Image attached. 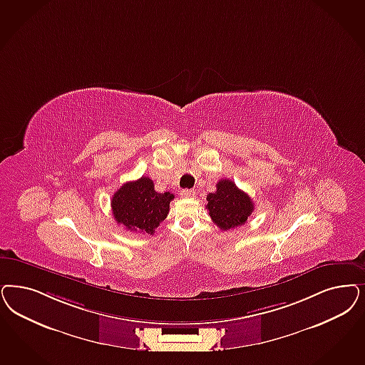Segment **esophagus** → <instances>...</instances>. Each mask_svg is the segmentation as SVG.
<instances>
[{
	"instance_id": "1",
	"label": "esophagus",
	"mask_w": 365,
	"mask_h": 365,
	"mask_svg": "<svg viewBox=\"0 0 365 365\" xmlns=\"http://www.w3.org/2000/svg\"><path fill=\"white\" fill-rule=\"evenodd\" d=\"M180 195H182L183 198H191V197L195 195V191L191 189L182 190V191H180Z\"/></svg>"
}]
</instances>
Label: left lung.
Instances as JSON below:
<instances>
[{"mask_svg": "<svg viewBox=\"0 0 365 365\" xmlns=\"http://www.w3.org/2000/svg\"><path fill=\"white\" fill-rule=\"evenodd\" d=\"M206 201L209 215L221 230L244 225L255 209L250 195L229 179H221L217 191L209 192Z\"/></svg>", "mask_w": 365, "mask_h": 365, "instance_id": "8db88e82", "label": "left lung"}]
</instances>
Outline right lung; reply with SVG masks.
I'll return each instance as SVG.
<instances>
[{
	"instance_id": "add662e5",
	"label": "right lung",
	"mask_w": 365,
	"mask_h": 365,
	"mask_svg": "<svg viewBox=\"0 0 365 365\" xmlns=\"http://www.w3.org/2000/svg\"><path fill=\"white\" fill-rule=\"evenodd\" d=\"M153 186L148 176H141L114 192L112 212L117 224L124 225L128 230L155 233V229L168 214L174 194L158 192Z\"/></svg>"
}]
</instances>
